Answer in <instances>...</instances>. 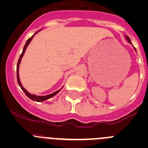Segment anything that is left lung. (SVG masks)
I'll use <instances>...</instances> for the list:
<instances>
[{"label":"left lung","instance_id":"left-lung-1","mask_svg":"<svg viewBox=\"0 0 148 148\" xmlns=\"http://www.w3.org/2000/svg\"><path fill=\"white\" fill-rule=\"evenodd\" d=\"M125 39H126V40H127V42H128L130 43V44H131V45H132V43H131V41H130V39L129 38V37H127V35H125ZM132 46H133V45H132ZM133 48H134V49H135V50H136V48H135L134 47H133Z\"/></svg>","mask_w":148,"mask_h":148}]
</instances>
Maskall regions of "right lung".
<instances>
[{
    "instance_id": "obj_1",
    "label": "right lung",
    "mask_w": 148,
    "mask_h": 148,
    "mask_svg": "<svg viewBox=\"0 0 148 148\" xmlns=\"http://www.w3.org/2000/svg\"><path fill=\"white\" fill-rule=\"evenodd\" d=\"M40 30H41V29H40ZM38 32H39V31H37V32H35V35H33L32 37H29L28 40H27V42H26L24 48H23V52H22V54H21V56H20L19 60H18V64H17V79H18V84H19L20 87H21V89L23 90V91H24V93L26 94V96H27V97L29 98V99H30L31 100L35 101H37V102H42V101H44L47 100V99H50V98L53 97V96H55V95L57 94H58V93L60 92V91H61V89H62V88H63V87H62V88H60V89H59V90H57V91H54V93H52V94H51L46 95V96H37V95H35V94H30V93H29L28 91H27V90H26L25 88L23 86V85H22V84H21V80H20V77H19V66H20V64H21V60H22V58H23V55H24L25 52V50H26V49H27V46L29 45V43H30L31 40H32V38H33L34 36H35V35H36V34H37Z\"/></svg>"
}]
</instances>
